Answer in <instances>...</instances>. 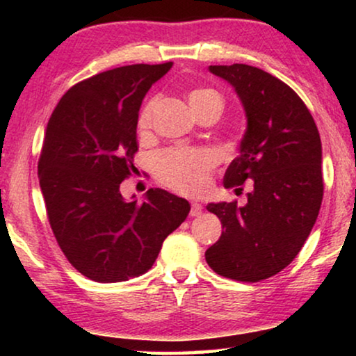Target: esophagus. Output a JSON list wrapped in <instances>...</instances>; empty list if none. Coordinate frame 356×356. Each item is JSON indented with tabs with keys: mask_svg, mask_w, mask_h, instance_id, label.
I'll return each mask as SVG.
<instances>
[{
	"mask_svg": "<svg viewBox=\"0 0 356 356\" xmlns=\"http://www.w3.org/2000/svg\"><path fill=\"white\" fill-rule=\"evenodd\" d=\"M202 213V206L199 202H191V211H189V216L197 217Z\"/></svg>",
	"mask_w": 356,
	"mask_h": 356,
	"instance_id": "obj_1",
	"label": "esophagus"
}]
</instances>
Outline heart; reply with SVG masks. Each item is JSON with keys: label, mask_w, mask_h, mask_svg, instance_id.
Returning <instances> with one entry per match:
<instances>
[{"label": "heart", "mask_w": 356, "mask_h": 356, "mask_svg": "<svg viewBox=\"0 0 356 356\" xmlns=\"http://www.w3.org/2000/svg\"><path fill=\"white\" fill-rule=\"evenodd\" d=\"M209 104L222 105V97L212 89H196L189 94V105L194 113ZM154 102L140 108L136 121L139 136H147L152 128ZM216 159L212 154L193 149H167L154 157V173L163 186L181 194H199L206 191L211 181Z\"/></svg>", "instance_id": "1"}]
</instances>
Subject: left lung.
I'll return each mask as SVG.
<instances>
[{
    "label": "left lung",
    "instance_id": "left-lung-1",
    "mask_svg": "<svg viewBox=\"0 0 356 356\" xmlns=\"http://www.w3.org/2000/svg\"><path fill=\"white\" fill-rule=\"evenodd\" d=\"M209 70L235 87L248 116L223 184L240 193L251 181L254 189L245 207L209 204L223 232L206 261L218 275L252 284L285 269L309 236L324 194L323 147L308 106L285 82L238 63Z\"/></svg>",
    "mask_w": 356,
    "mask_h": 356
}]
</instances>
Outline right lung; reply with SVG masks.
I'll list each match as a JSON object with an SVG mask.
<instances>
[{
    "label": "right lung",
    "mask_w": 356,
    "mask_h": 356,
    "mask_svg": "<svg viewBox=\"0 0 356 356\" xmlns=\"http://www.w3.org/2000/svg\"><path fill=\"white\" fill-rule=\"evenodd\" d=\"M172 65L121 66L77 82L48 120L38 157L48 222L66 259L90 280L144 274L191 209L165 189L150 188L144 202L120 193L136 170L139 106Z\"/></svg>",
    "instance_id": "add662e5"
}]
</instances>
